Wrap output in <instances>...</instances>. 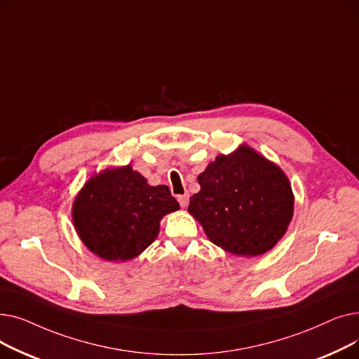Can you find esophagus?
<instances>
[{
  "mask_svg": "<svg viewBox=\"0 0 359 359\" xmlns=\"http://www.w3.org/2000/svg\"><path fill=\"white\" fill-rule=\"evenodd\" d=\"M177 201H179L182 208H186L187 203H189V195H179V196H177Z\"/></svg>",
  "mask_w": 359,
  "mask_h": 359,
  "instance_id": "34e87169",
  "label": "esophagus"
}]
</instances>
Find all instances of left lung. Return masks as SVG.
I'll use <instances>...</instances> for the list:
<instances>
[{
  "instance_id": "left-lung-1",
  "label": "left lung",
  "mask_w": 359,
  "mask_h": 359,
  "mask_svg": "<svg viewBox=\"0 0 359 359\" xmlns=\"http://www.w3.org/2000/svg\"><path fill=\"white\" fill-rule=\"evenodd\" d=\"M198 180L201 191L187 211L221 249L257 256L285 234L294 212L291 184L278 165L252 148L218 156Z\"/></svg>"
}]
</instances>
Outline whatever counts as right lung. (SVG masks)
Returning <instances> with one entry per match:
<instances>
[{"label": "right lung", "instance_id": "add662e5", "mask_svg": "<svg viewBox=\"0 0 359 359\" xmlns=\"http://www.w3.org/2000/svg\"><path fill=\"white\" fill-rule=\"evenodd\" d=\"M180 208L167 186H149L130 165L91 177L72 206L75 230L104 260H129L158 234L160 219Z\"/></svg>", "mask_w": 359, "mask_h": 359}]
</instances>
